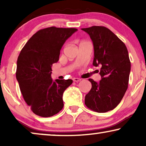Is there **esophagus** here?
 <instances>
[{
	"instance_id": "1",
	"label": "esophagus",
	"mask_w": 146,
	"mask_h": 146,
	"mask_svg": "<svg viewBox=\"0 0 146 146\" xmlns=\"http://www.w3.org/2000/svg\"><path fill=\"white\" fill-rule=\"evenodd\" d=\"M73 80L74 82H80L81 81V79L78 78H73Z\"/></svg>"
}]
</instances>
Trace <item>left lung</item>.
Masks as SVG:
<instances>
[{"label":"left lung","mask_w":146,"mask_h":146,"mask_svg":"<svg viewBox=\"0 0 146 146\" xmlns=\"http://www.w3.org/2000/svg\"><path fill=\"white\" fill-rule=\"evenodd\" d=\"M90 35L94 50L93 65L101 66L99 82L90 78L92 88L85 96L89 109L104 113L114 109L123 98L131 70L128 51L125 44L106 27L82 29Z\"/></svg>","instance_id":"left-lung-1"}]
</instances>
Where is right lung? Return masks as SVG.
<instances>
[{"label": "right lung", "mask_w": 146, "mask_h": 146, "mask_svg": "<svg viewBox=\"0 0 146 146\" xmlns=\"http://www.w3.org/2000/svg\"><path fill=\"white\" fill-rule=\"evenodd\" d=\"M76 29L52 27L36 32L21 50L16 77L24 100L36 115L50 117L63 108V93L72 80L51 78L52 66L59 60L66 40Z\"/></svg>", "instance_id": "obj_1"}]
</instances>
